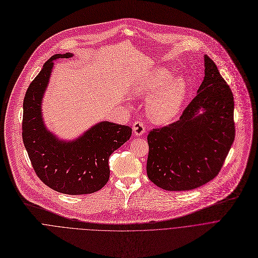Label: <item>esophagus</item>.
<instances>
[{
	"label": "esophagus",
	"mask_w": 258,
	"mask_h": 258,
	"mask_svg": "<svg viewBox=\"0 0 258 258\" xmlns=\"http://www.w3.org/2000/svg\"><path fill=\"white\" fill-rule=\"evenodd\" d=\"M133 130H134V133L136 136H142L146 128H145V125H144V122L141 121V120H137L135 121L134 123V126H133Z\"/></svg>",
	"instance_id": "obj_1"
}]
</instances>
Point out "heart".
Instances as JSON below:
<instances>
[{
    "label": "heart",
    "mask_w": 258,
    "mask_h": 258,
    "mask_svg": "<svg viewBox=\"0 0 258 258\" xmlns=\"http://www.w3.org/2000/svg\"><path fill=\"white\" fill-rule=\"evenodd\" d=\"M172 78L163 67L153 69L134 87L136 95L152 97L148 102V114L156 123H167L179 112L187 94V84L182 78Z\"/></svg>",
    "instance_id": "b5f03b06"
}]
</instances>
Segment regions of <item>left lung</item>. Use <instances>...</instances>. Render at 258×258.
Returning <instances> with one entry per match:
<instances>
[{
	"mask_svg": "<svg viewBox=\"0 0 258 258\" xmlns=\"http://www.w3.org/2000/svg\"><path fill=\"white\" fill-rule=\"evenodd\" d=\"M197 95L179 119L147 137V174L166 191L193 190L213 179L235 140L233 93L207 55Z\"/></svg>",
	"mask_w": 258,
	"mask_h": 258,
	"instance_id": "1",
	"label": "left lung"
}]
</instances>
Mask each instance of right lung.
<instances>
[{
    "label": "right lung",
    "mask_w": 258,
    "mask_h": 258,
    "mask_svg": "<svg viewBox=\"0 0 258 258\" xmlns=\"http://www.w3.org/2000/svg\"><path fill=\"white\" fill-rule=\"evenodd\" d=\"M73 54H56L29 85L23 101L22 139L32 167L51 189L67 194H92L109 179L108 160L132 136V128L101 121L73 141H62L47 130L42 115V101L54 60Z\"/></svg>",
    "instance_id": "add662e5"
}]
</instances>
